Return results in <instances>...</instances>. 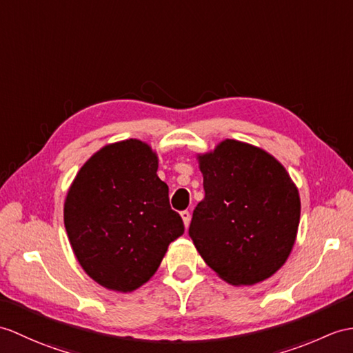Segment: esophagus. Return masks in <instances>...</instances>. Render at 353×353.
Wrapping results in <instances>:
<instances>
[{"instance_id":"obj_1","label":"esophagus","mask_w":353,"mask_h":353,"mask_svg":"<svg viewBox=\"0 0 353 353\" xmlns=\"http://www.w3.org/2000/svg\"><path fill=\"white\" fill-rule=\"evenodd\" d=\"M180 216H182V219H183L185 227H186V228L190 227V221H191V214H190V212H188V210L180 212Z\"/></svg>"}]
</instances>
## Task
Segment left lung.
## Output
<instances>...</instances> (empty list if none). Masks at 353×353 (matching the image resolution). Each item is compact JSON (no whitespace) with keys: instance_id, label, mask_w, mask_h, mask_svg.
I'll return each mask as SVG.
<instances>
[{"instance_id":"8db88e82","label":"left lung","mask_w":353,"mask_h":353,"mask_svg":"<svg viewBox=\"0 0 353 353\" xmlns=\"http://www.w3.org/2000/svg\"><path fill=\"white\" fill-rule=\"evenodd\" d=\"M199 161L204 199L190 225L196 251L227 283L266 280L284 265L296 239V186L274 157L236 139Z\"/></svg>"}]
</instances>
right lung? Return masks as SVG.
<instances>
[{"mask_svg": "<svg viewBox=\"0 0 353 353\" xmlns=\"http://www.w3.org/2000/svg\"><path fill=\"white\" fill-rule=\"evenodd\" d=\"M157 171L150 147L126 139L94 153L65 196L64 225L73 252L106 289L132 292L149 281L168 245L185 232Z\"/></svg>", "mask_w": 353, "mask_h": 353, "instance_id": "1", "label": "right lung"}]
</instances>
